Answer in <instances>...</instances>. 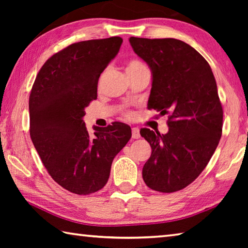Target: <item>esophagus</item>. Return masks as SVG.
Masks as SVG:
<instances>
[{
    "instance_id": "1",
    "label": "esophagus",
    "mask_w": 248,
    "mask_h": 248,
    "mask_svg": "<svg viewBox=\"0 0 248 248\" xmlns=\"http://www.w3.org/2000/svg\"><path fill=\"white\" fill-rule=\"evenodd\" d=\"M132 138L133 139H140V129L139 128H133L132 129Z\"/></svg>"
}]
</instances>
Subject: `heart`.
<instances>
[{
  "mask_svg": "<svg viewBox=\"0 0 248 248\" xmlns=\"http://www.w3.org/2000/svg\"><path fill=\"white\" fill-rule=\"evenodd\" d=\"M144 69H148V68L140 61H131L127 65V72H136Z\"/></svg>",
  "mask_w": 248,
  "mask_h": 248,
  "instance_id": "b5f03b06",
  "label": "heart"
}]
</instances>
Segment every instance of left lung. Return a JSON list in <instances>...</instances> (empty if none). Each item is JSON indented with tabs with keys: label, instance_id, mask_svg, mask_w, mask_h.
<instances>
[{
	"label": "left lung",
	"instance_id": "1",
	"mask_svg": "<svg viewBox=\"0 0 248 248\" xmlns=\"http://www.w3.org/2000/svg\"><path fill=\"white\" fill-rule=\"evenodd\" d=\"M129 41L151 70L148 108L170 114L166 134L140 130L152 150L143 179L157 192L180 191L202 173L222 136L217 82L208 62L181 40L130 37Z\"/></svg>",
	"mask_w": 248,
	"mask_h": 248
}]
</instances>
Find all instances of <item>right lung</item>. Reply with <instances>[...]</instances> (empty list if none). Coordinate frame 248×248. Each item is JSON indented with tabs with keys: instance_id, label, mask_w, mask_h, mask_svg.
<instances>
[{
	"instance_id": "right-lung-1",
	"label": "right lung",
	"mask_w": 248,
	"mask_h": 248,
	"mask_svg": "<svg viewBox=\"0 0 248 248\" xmlns=\"http://www.w3.org/2000/svg\"><path fill=\"white\" fill-rule=\"evenodd\" d=\"M121 44L120 37L72 44L45 62L31 88V141L52 179L71 193L101 189L132 135L123 123L94 127L91 135L83 121L85 108L97 99L99 78Z\"/></svg>"
}]
</instances>
